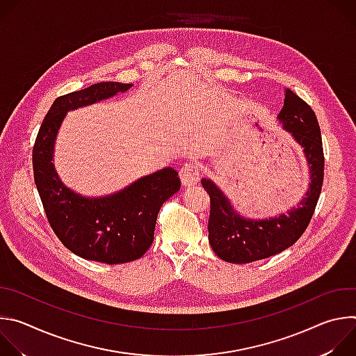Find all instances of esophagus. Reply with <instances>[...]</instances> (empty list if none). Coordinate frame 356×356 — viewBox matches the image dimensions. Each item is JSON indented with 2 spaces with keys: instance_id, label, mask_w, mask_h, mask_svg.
I'll list each match as a JSON object with an SVG mask.
<instances>
[{
  "instance_id": "1",
  "label": "esophagus",
  "mask_w": 356,
  "mask_h": 356,
  "mask_svg": "<svg viewBox=\"0 0 356 356\" xmlns=\"http://www.w3.org/2000/svg\"><path fill=\"white\" fill-rule=\"evenodd\" d=\"M179 175H180L181 183L184 186H193V184H197L200 181L201 170H200V166H197L195 163H186L180 169Z\"/></svg>"
}]
</instances>
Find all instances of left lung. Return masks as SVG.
<instances>
[{
    "label": "left lung",
    "instance_id": "left-lung-1",
    "mask_svg": "<svg viewBox=\"0 0 356 356\" xmlns=\"http://www.w3.org/2000/svg\"><path fill=\"white\" fill-rule=\"evenodd\" d=\"M279 121L302 146L312 173L310 188L301 206L269 220H245L232 211L217 186L202 179L210 195L209 241L217 257L229 264H249L277 255L297 242L316 211L324 181V150L320 125L312 107L286 88Z\"/></svg>",
    "mask_w": 356,
    "mask_h": 356
}]
</instances>
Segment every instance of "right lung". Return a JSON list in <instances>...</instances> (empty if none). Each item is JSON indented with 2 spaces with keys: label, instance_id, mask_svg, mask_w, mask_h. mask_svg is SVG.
I'll list each match as a JSON object with an SVG mask.
<instances>
[{
  "label": "right lung",
  "instance_id": "right-lung-1",
  "mask_svg": "<svg viewBox=\"0 0 356 356\" xmlns=\"http://www.w3.org/2000/svg\"><path fill=\"white\" fill-rule=\"evenodd\" d=\"M131 86L104 81L58 97L39 128L32 150L35 184L54 232L77 257L108 265L128 264L145 255L154 242L161 207L180 188L179 173L166 168L117 194L86 198L59 180L52 163L54 145L69 110L113 97Z\"/></svg>",
  "mask_w": 356,
  "mask_h": 356
}]
</instances>
